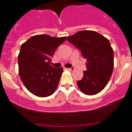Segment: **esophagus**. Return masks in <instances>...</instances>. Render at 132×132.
Segmentation results:
<instances>
[{
  "mask_svg": "<svg viewBox=\"0 0 132 132\" xmlns=\"http://www.w3.org/2000/svg\"><path fill=\"white\" fill-rule=\"evenodd\" d=\"M67 69H68V70L70 71H73L74 70H75V68H74L73 67H72L71 68H67Z\"/></svg>",
  "mask_w": 132,
  "mask_h": 132,
  "instance_id": "1",
  "label": "esophagus"
}]
</instances>
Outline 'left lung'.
<instances>
[{
  "label": "left lung",
  "mask_w": 132,
  "mask_h": 132,
  "mask_svg": "<svg viewBox=\"0 0 132 132\" xmlns=\"http://www.w3.org/2000/svg\"><path fill=\"white\" fill-rule=\"evenodd\" d=\"M67 40L81 51L87 60L86 71L77 81L82 93L92 95L98 94L108 84L113 70V50L109 41L92 30L80 31L67 37Z\"/></svg>",
  "instance_id": "1"
}]
</instances>
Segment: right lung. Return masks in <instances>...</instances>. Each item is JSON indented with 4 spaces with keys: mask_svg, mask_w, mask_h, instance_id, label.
<instances>
[{
    "mask_svg": "<svg viewBox=\"0 0 132 132\" xmlns=\"http://www.w3.org/2000/svg\"><path fill=\"white\" fill-rule=\"evenodd\" d=\"M66 39L37 35L21 46L18 56L20 77L25 87L36 96H50L57 88L63 69L51 66V58Z\"/></svg>",
    "mask_w": 132,
    "mask_h": 132,
    "instance_id": "right-lung-1",
    "label": "right lung"
}]
</instances>
